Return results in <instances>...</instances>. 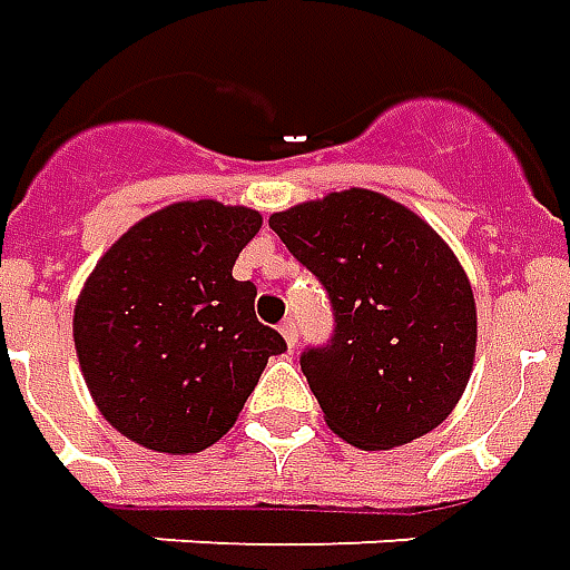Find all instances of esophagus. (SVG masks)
<instances>
[{"label": "esophagus", "mask_w": 570, "mask_h": 570, "mask_svg": "<svg viewBox=\"0 0 570 570\" xmlns=\"http://www.w3.org/2000/svg\"><path fill=\"white\" fill-rule=\"evenodd\" d=\"M281 334H284L286 346H289V350H296V343H299V324H296V317H284Z\"/></svg>", "instance_id": "esophagus-1"}]
</instances>
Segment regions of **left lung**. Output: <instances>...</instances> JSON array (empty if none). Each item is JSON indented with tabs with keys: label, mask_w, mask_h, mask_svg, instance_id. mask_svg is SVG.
I'll return each mask as SVG.
<instances>
[{
	"label": "left lung",
	"mask_w": 570,
	"mask_h": 570,
	"mask_svg": "<svg viewBox=\"0 0 570 570\" xmlns=\"http://www.w3.org/2000/svg\"><path fill=\"white\" fill-rule=\"evenodd\" d=\"M268 224L334 312L331 340L299 355L331 431L358 449H393L443 424L478 343L471 284L446 243L371 189L331 193Z\"/></svg>",
	"instance_id": "left-lung-1"
}]
</instances>
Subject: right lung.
Listing matches in <instances>:
<instances>
[{
	"mask_svg": "<svg viewBox=\"0 0 570 570\" xmlns=\"http://www.w3.org/2000/svg\"><path fill=\"white\" fill-rule=\"evenodd\" d=\"M253 208L177 203L142 218L102 255L73 308V346L111 428L155 452L187 455L234 428L286 340L255 317L236 281L258 234Z\"/></svg>",
	"mask_w": 570,
	"mask_h": 570,
	"instance_id": "right-lung-1",
	"label": "right lung"
}]
</instances>
